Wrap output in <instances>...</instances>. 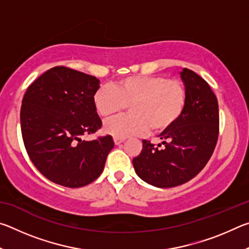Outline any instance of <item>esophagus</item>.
Returning <instances> with one entry per match:
<instances>
[{
  "instance_id": "1",
  "label": "esophagus",
  "mask_w": 249,
  "mask_h": 249,
  "mask_svg": "<svg viewBox=\"0 0 249 249\" xmlns=\"http://www.w3.org/2000/svg\"><path fill=\"white\" fill-rule=\"evenodd\" d=\"M124 142V138H121V137H114V142L115 145H120L121 142Z\"/></svg>"
}]
</instances>
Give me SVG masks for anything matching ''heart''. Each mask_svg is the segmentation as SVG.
Segmentation results:
<instances>
[{"mask_svg": "<svg viewBox=\"0 0 249 249\" xmlns=\"http://www.w3.org/2000/svg\"><path fill=\"white\" fill-rule=\"evenodd\" d=\"M187 102L185 84L163 74L126 77L114 87L101 86L93 95L96 112L104 120L120 115L129 105L130 114L104 125L105 133L121 138L149 128L153 133L166 132L182 116Z\"/></svg>", "mask_w": 249, "mask_h": 249, "instance_id": "1", "label": "heart"}]
</instances>
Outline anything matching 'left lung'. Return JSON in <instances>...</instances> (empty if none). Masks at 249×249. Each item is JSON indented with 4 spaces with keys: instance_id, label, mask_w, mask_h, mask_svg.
<instances>
[{
    "instance_id": "8db88e82",
    "label": "left lung",
    "mask_w": 249,
    "mask_h": 249,
    "mask_svg": "<svg viewBox=\"0 0 249 249\" xmlns=\"http://www.w3.org/2000/svg\"><path fill=\"white\" fill-rule=\"evenodd\" d=\"M181 78L188 91L182 116L159 135L162 144L155 146L144 140L141 154L133 159L140 178L158 188L177 187L195 178L208 163L217 142L220 115L215 94L195 71L184 68ZM161 144L163 148L159 149Z\"/></svg>"
}]
</instances>
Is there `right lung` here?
<instances>
[{
  "instance_id": "1",
  "label": "right lung",
  "mask_w": 249,
  "mask_h": 249,
  "mask_svg": "<svg viewBox=\"0 0 249 249\" xmlns=\"http://www.w3.org/2000/svg\"><path fill=\"white\" fill-rule=\"evenodd\" d=\"M99 82L93 75L58 66L25 92L20 107L25 148L34 166L54 183L68 188L91 183L114 147L111 135L81 140L102 127L93 103Z\"/></svg>"
}]
</instances>
